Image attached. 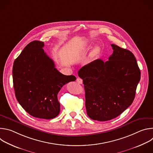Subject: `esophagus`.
I'll list each match as a JSON object with an SVG mask.
<instances>
[{
  "instance_id": "esophagus-1",
  "label": "esophagus",
  "mask_w": 153,
  "mask_h": 153,
  "mask_svg": "<svg viewBox=\"0 0 153 153\" xmlns=\"http://www.w3.org/2000/svg\"><path fill=\"white\" fill-rule=\"evenodd\" d=\"M76 81H77V82L78 83H79V84H82V83H83V80H82V79L79 78V77L77 78V80H76Z\"/></svg>"
}]
</instances>
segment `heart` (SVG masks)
Returning <instances> with one entry per match:
<instances>
[{
    "label": "heart",
    "mask_w": 153,
    "mask_h": 153,
    "mask_svg": "<svg viewBox=\"0 0 153 153\" xmlns=\"http://www.w3.org/2000/svg\"><path fill=\"white\" fill-rule=\"evenodd\" d=\"M99 48H98V47H96V48H94L93 49V51H92V54H93V56H94V55L97 54L99 53Z\"/></svg>",
    "instance_id": "heart-1"
}]
</instances>
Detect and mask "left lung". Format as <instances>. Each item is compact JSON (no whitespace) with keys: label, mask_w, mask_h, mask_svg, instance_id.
Wrapping results in <instances>:
<instances>
[{"label":"left lung","mask_w":153,"mask_h":153,"mask_svg":"<svg viewBox=\"0 0 153 153\" xmlns=\"http://www.w3.org/2000/svg\"><path fill=\"white\" fill-rule=\"evenodd\" d=\"M113 53L103 62L97 59L78 71L85 91L88 117L107 121L116 118L132 104L140 71L134 54L114 44Z\"/></svg>","instance_id":"1"}]
</instances>
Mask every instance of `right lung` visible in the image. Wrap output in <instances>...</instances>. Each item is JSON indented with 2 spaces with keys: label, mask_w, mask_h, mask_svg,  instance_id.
Here are the masks:
<instances>
[{
  "label": "right lung",
  "mask_w": 153,
  "mask_h": 153,
  "mask_svg": "<svg viewBox=\"0 0 153 153\" xmlns=\"http://www.w3.org/2000/svg\"><path fill=\"white\" fill-rule=\"evenodd\" d=\"M43 47V42L33 41L15 59L13 86L18 102L28 114L37 118L51 119L60 113L59 91L76 77L60 73L53 60L44 52Z\"/></svg>",
  "instance_id": "1"
}]
</instances>
